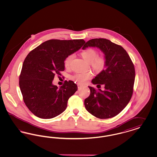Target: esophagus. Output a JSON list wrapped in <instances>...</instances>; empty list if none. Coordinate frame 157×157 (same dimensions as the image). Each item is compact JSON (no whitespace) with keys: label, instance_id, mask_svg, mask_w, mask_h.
Masks as SVG:
<instances>
[{"label":"esophagus","instance_id":"34e87169","mask_svg":"<svg viewBox=\"0 0 157 157\" xmlns=\"http://www.w3.org/2000/svg\"><path fill=\"white\" fill-rule=\"evenodd\" d=\"M77 85H78V88H81L82 86V85L80 84V83H78V84H77Z\"/></svg>","mask_w":157,"mask_h":157}]
</instances>
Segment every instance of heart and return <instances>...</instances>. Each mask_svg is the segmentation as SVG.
Listing matches in <instances>:
<instances>
[{
    "mask_svg": "<svg viewBox=\"0 0 157 157\" xmlns=\"http://www.w3.org/2000/svg\"><path fill=\"white\" fill-rule=\"evenodd\" d=\"M83 58L90 63L91 67L96 71H102L105 66L106 60L103 56L97 57V52L93 49H88L83 51L81 53ZM74 58V55L71 54L67 56L65 59L64 64L65 67H68L70 66L71 62ZM92 74L90 72L87 73H79L76 74L72 76V79L79 83H85L92 77Z\"/></svg>",
    "mask_w": 157,
    "mask_h": 157,
    "instance_id": "obj_1",
    "label": "heart"
}]
</instances>
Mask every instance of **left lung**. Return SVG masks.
I'll use <instances>...</instances> for the list:
<instances>
[{"mask_svg": "<svg viewBox=\"0 0 157 157\" xmlns=\"http://www.w3.org/2000/svg\"><path fill=\"white\" fill-rule=\"evenodd\" d=\"M97 48L104 53L106 60L104 69L91 82L104 91L88 86L90 94L85 99L86 109L100 119L111 118L120 113L129 103L133 93L134 66L127 51L109 40L99 38L88 41L82 48Z\"/></svg>", "mask_w": 157, "mask_h": 157, "instance_id": "1", "label": "left lung"}]
</instances>
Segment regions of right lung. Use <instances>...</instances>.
I'll return each instance as SVG.
<instances>
[{
	"label": "right lung",
	"mask_w": 157,
	"mask_h": 157,
	"mask_svg": "<svg viewBox=\"0 0 157 157\" xmlns=\"http://www.w3.org/2000/svg\"><path fill=\"white\" fill-rule=\"evenodd\" d=\"M83 39L45 41L32 51L23 63L19 86L23 101L35 116L51 119L67 107L69 98L78 90L72 81H65L59 88L52 83L55 74L65 70L64 61L81 48Z\"/></svg>",
	"instance_id": "obj_1"
}]
</instances>
